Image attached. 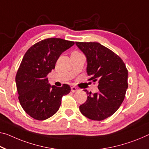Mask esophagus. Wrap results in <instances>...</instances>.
Listing matches in <instances>:
<instances>
[{
    "label": "esophagus",
    "mask_w": 149,
    "mask_h": 149,
    "mask_svg": "<svg viewBox=\"0 0 149 149\" xmlns=\"http://www.w3.org/2000/svg\"><path fill=\"white\" fill-rule=\"evenodd\" d=\"M78 91V88H77L76 86H72L71 87V91L72 93L76 92V91Z\"/></svg>",
    "instance_id": "34e87169"
}]
</instances>
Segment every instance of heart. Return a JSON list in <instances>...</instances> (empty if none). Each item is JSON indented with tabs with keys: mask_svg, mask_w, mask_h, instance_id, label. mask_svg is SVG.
Masks as SVG:
<instances>
[{
	"mask_svg": "<svg viewBox=\"0 0 149 149\" xmlns=\"http://www.w3.org/2000/svg\"><path fill=\"white\" fill-rule=\"evenodd\" d=\"M76 52H78V51H76Z\"/></svg>",
	"mask_w": 149,
	"mask_h": 149,
	"instance_id": "heart-1",
	"label": "heart"
}]
</instances>
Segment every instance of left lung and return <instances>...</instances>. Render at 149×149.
I'll return each instance as SVG.
<instances>
[{
    "instance_id": "obj_1",
    "label": "left lung",
    "mask_w": 149,
    "mask_h": 149,
    "mask_svg": "<svg viewBox=\"0 0 149 149\" xmlns=\"http://www.w3.org/2000/svg\"><path fill=\"white\" fill-rule=\"evenodd\" d=\"M86 56L88 81L98 82V92L88 95L80 105L81 113L93 120H102L113 115L125 99L128 88V70L120 57L97 42H76Z\"/></svg>"
}]
</instances>
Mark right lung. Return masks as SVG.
<instances>
[{
	"mask_svg": "<svg viewBox=\"0 0 149 149\" xmlns=\"http://www.w3.org/2000/svg\"><path fill=\"white\" fill-rule=\"evenodd\" d=\"M74 42L49 38L35 43L26 52L16 75L20 104L32 118L38 120L54 115L61 104L62 97L70 93L68 84L51 86L47 75L55 68L61 54Z\"/></svg>",
	"mask_w": 149,
	"mask_h": 149,
	"instance_id": "obj_1",
	"label": "right lung"
}]
</instances>
